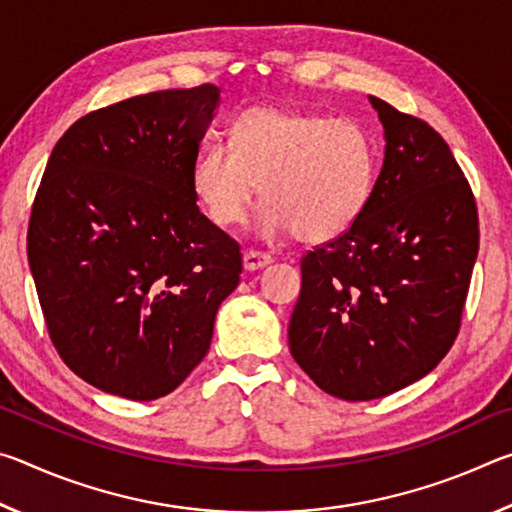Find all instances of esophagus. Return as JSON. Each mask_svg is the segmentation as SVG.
<instances>
[{
    "label": "esophagus",
    "mask_w": 512,
    "mask_h": 512,
    "mask_svg": "<svg viewBox=\"0 0 512 512\" xmlns=\"http://www.w3.org/2000/svg\"><path fill=\"white\" fill-rule=\"evenodd\" d=\"M273 262L271 255L266 253H257V250H246L244 253V268L246 271H259V268H264Z\"/></svg>",
    "instance_id": "obj_1"
}]
</instances>
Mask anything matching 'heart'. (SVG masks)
Masks as SVG:
<instances>
[{
  "mask_svg": "<svg viewBox=\"0 0 512 512\" xmlns=\"http://www.w3.org/2000/svg\"><path fill=\"white\" fill-rule=\"evenodd\" d=\"M375 173V140L359 121L257 106L235 119L230 144L214 142L201 151L192 189L221 228L244 221L262 192L259 235L296 232L305 244H325L359 221Z\"/></svg>",
  "mask_w": 512,
  "mask_h": 512,
  "instance_id": "heart-1",
  "label": "heart"
}]
</instances>
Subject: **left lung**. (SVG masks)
<instances>
[{
    "instance_id": "8db88e82",
    "label": "left lung",
    "mask_w": 512,
    "mask_h": 512,
    "mask_svg": "<svg viewBox=\"0 0 512 512\" xmlns=\"http://www.w3.org/2000/svg\"><path fill=\"white\" fill-rule=\"evenodd\" d=\"M384 164L359 221L302 257L289 323L298 366L325 393L366 402L413 384L452 348L479 253V216L447 142L368 97Z\"/></svg>"
}]
</instances>
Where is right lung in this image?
Returning <instances> with one entry per match:
<instances>
[{
	"label": "right lung",
	"mask_w": 512,
	"mask_h": 512,
	"mask_svg": "<svg viewBox=\"0 0 512 512\" xmlns=\"http://www.w3.org/2000/svg\"><path fill=\"white\" fill-rule=\"evenodd\" d=\"M216 85L94 110L51 151L27 253L51 341L99 391L169 395L210 350L239 244L201 214L192 169Z\"/></svg>",
	"instance_id": "1"
}]
</instances>
